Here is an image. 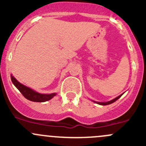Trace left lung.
<instances>
[{"label": "left lung", "instance_id": "obj_1", "mask_svg": "<svg viewBox=\"0 0 146 146\" xmlns=\"http://www.w3.org/2000/svg\"><path fill=\"white\" fill-rule=\"evenodd\" d=\"M123 94H121V95H119V96L117 97V98H114V99L108 101V102H95V101H93V102H94L97 103V104H100V105H108V104H111V103H113V102H114L117 101V100L119 99V98H120L121 97V95H123Z\"/></svg>", "mask_w": 146, "mask_h": 146}]
</instances>
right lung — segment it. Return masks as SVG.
<instances>
[{
    "mask_svg": "<svg viewBox=\"0 0 146 146\" xmlns=\"http://www.w3.org/2000/svg\"><path fill=\"white\" fill-rule=\"evenodd\" d=\"M10 78H11V80L13 85L19 90V91L23 94V95L26 99L29 100L30 101L36 102H44L50 100L54 96L56 95V93L41 94L25 86L23 84L20 83V82L17 81V79L13 75L10 76Z\"/></svg>",
    "mask_w": 146,
    "mask_h": 146,
    "instance_id": "right-lung-1",
    "label": "right lung"
}]
</instances>
